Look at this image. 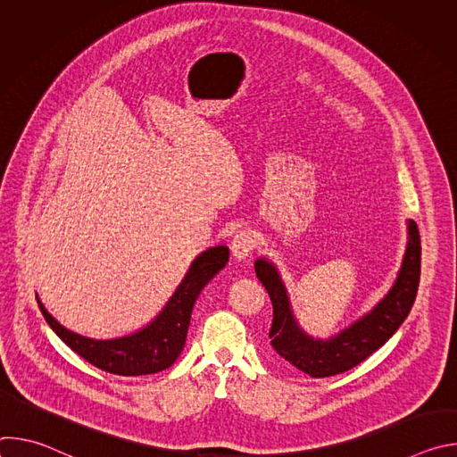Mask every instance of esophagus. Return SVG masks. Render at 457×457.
<instances>
[{
	"instance_id": "esophagus-1",
	"label": "esophagus",
	"mask_w": 457,
	"mask_h": 457,
	"mask_svg": "<svg viewBox=\"0 0 457 457\" xmlns=\"http://www.w3.org/2000/svg\"><path fill=\"white\" fill-rule=\"evenodd\" d=\"M256 245V237L251 229H240L231 240V253L237 260H244Z\"/></svg>"
}]
</instances>
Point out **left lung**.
<instances>
[{
  "label": "left lung",
  "instance_id": "left-lung-1",
  "mask_svg": "<svg viewBox=\"0 0 457 457\" xmlns=\"http://www.w3.org/2000/svg\"><path fill=\"white\" fill-rule=\"evenodd\" d=\"M421 271V240L418 224L409 220V242L398 278L385 298L365 316L329 340L305 335L293 316L284 282L266 258L254 262V273L273 302L271 345L278 356L311 378L345 372L378 351L409 316L416 300Z\"/></svg>",
  "mask_w": 457,
  "mask_h": 457
}]
</instances>
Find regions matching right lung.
Segmentation results:
<instances>
[{"mask_svg":"<svg viewBox=\"0 0 457 457\" xmlns=\"http://www.w3.org/2000/svg\"><path fill=\"white\" fill-rule=\"evenodd\" d=\"M229 249L226 245L210 247L193 260L184 280L168 300L164 309L141 331L113 338L92 340L64 329L62 325L37 300L39 309L54 333L74 353L101 370L117 376L155 374L179 358L184 349L189 318L204 286L228 264Z\"/></svg>","mask_w":457,"mask_h":457,"instance_id":"1","label":"right lung"}]
</instances>
